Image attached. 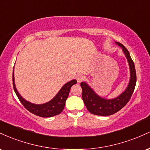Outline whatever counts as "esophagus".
Returning <instances> with one entry per match:
<instances>
[{
	"label": "esophagus",
	"mask_w": 150,
	"mask_h": 150,
	"mask_svg": "<svg viewBox=\"0 0 150 150\" xmlns=\"http://www.w3.org/2000/svg\"><path fill=\"white\" fill-rule=\"evenodd\" d=\"M76 79L77 82H82V80H84V79H85V76H84L83 75H82V74H78V75L76 76Z\"/></svg>",
	"instance_id": "1"
}]
</instances>
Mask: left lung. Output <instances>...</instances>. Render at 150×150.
Masks as SVG:
<instances>
[{"label": "left lung", "mask_w": 150, "mask_h": 150, "mask_svg": "<svg viewBox=\"0 0 150 150\" xmlns=\"http://www.w3.org/2000/svg\"><path fill=\"white\" fill-rule=\"evenodd\" d=\"M115 43L118 46L121 47L128 62L130 80L126 89L117 97L113 99H106L98 95L87 82H82L80 83L82 89V97L86 107L89 112L97 116H110L118 112L122 108L124 107L130 100L135 87L136 72L135 65L130 57L129 51L122 44L116 42Z\"/></svg>", "instance_id": "1"}]
</instances>
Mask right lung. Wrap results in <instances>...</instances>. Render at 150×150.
Instances as JSON below:
<instances>
[{"instance_id": "right-lung-1", "label": "right lung", "mask_w": 150, "mask_h": 150, "mask_svg": "<svg viewBox=\"0 0 150 150\" xmlns=\"http://www.w3.org/2000/svg\"><path fill=\"white\" fill-rule=\"evenodd\" d=\"M77 83L76 80H72L70 82L65 83L61 89H60L56 95L51 100L48 102L42 104H35L31 103L24 99L18 92V89L15 87V77H14V70L13 73V85L15 92L20 99V102L27 108L30 112L36 116L43 117V118H49L56 115L60 114L65 107V101L69 95L70 88L73 85Z\"/></svg>"}]
</instances>
